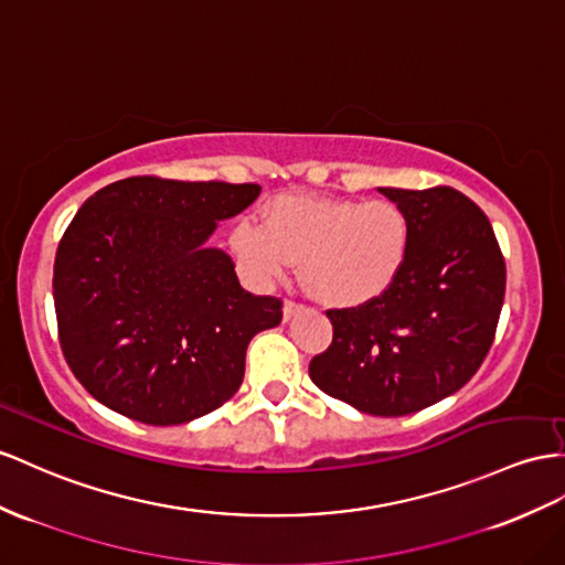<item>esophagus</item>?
I'll use <instances>...</instances> for the list:
<instances>
[{
	"label": "esophagus",
	"instance_id": "34e87169",
	"mask_svg": "<svg viewBox=\"0 0 565 565\" xmlns=\"http://www.w3.org/2000/svg\"><path fill=\"white\" fill-rule=\"evenodd\" d=\"M300 306L296 300H284V320H291V317L296 315V310H298Z\"/></svg>",
	"mask_w": 565,
	"mask_h": 565
}]
</instances>
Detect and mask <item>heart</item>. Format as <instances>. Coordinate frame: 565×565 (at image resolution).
<instances>
[{"label":"heart","instance_id":"b5f03b06","mask_svg":"<svg viewBox=\"0 0 565 565\" xmlns=\"http://www.w3.org/2000/svg\"><path fill=\"white\" fill-rule=\"evenodd\" d=\"M411 220L392 200L277 198L263 226L243 220L231 248L259 279L300 263L310 291L334 308L363 306L392 288L411 253Z\"/></svg>","mask_w":565,"mask_h":565}]
</instances>
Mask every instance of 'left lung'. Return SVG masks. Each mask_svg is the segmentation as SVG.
Wrapping results in <instances>:
<instances>
[{
    "instance_id": "left-lung-1",
    "label": "left lung",
    "mask_w": 565,
    "mask_h": 565,
    "mask_svg": "<svg viewBox=\"0 0 565 565\" xmlns=\"http://www.w3.org/2000/svg\"><path fill=\"white\" fill-rule=\"evenodd\" d=\"M411 220L406 267L388 291L327 310L329 349L310 380L360 413L423 411L470 382L497 334L505 263L487 214L456 188H380Z\"/></svg>"
}]
</instances>
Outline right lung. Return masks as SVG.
<instances>
[{
  "label": "right lung",
  "instance_id": "obj_1",
  "mask_svg": "<svg viewBox=\"0 0 565 565\" xmlns=\"http://www.w3.org/2000/svg\"><path fill=\"white\" fill-rule=\"evenodd\" d=\"M259 191L131 177L83 202L56 248L54 310L71 372L103 406L167 427L238 392L248 343L281 322V300L245 291L207 238Z\"/></svg>",
  "mask_w": 565,
  "mask_h": 565
}]
</instances>
